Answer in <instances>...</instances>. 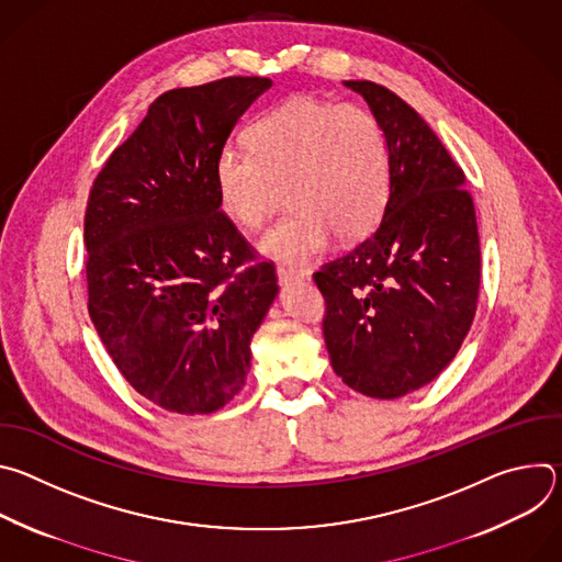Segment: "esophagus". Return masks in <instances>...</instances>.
Wrapping results in <instances>:
<instances>
[{
  "mask_svg": "<svg viewBox=\"0 0 562 562\" xmlns=\"http://www.w3.org/2000/svg\"><path fill=\"white\" fill-rule=\"evenodd\" d=\"M278 280H280V284H289V282H297V280H308V271L278 267Z\"/></svg>",
  "mask_w": 562,
  "mask_h": 562,
  "instance_id": "obj_1",
  "label": "esophagus"
}]
</instances>
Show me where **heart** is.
I'll return each instance as SVG.
<instances>
[{
    "label": "heart",
    "mask_w": 562,
    "mask_h": 562,
    "mask_svg": "<svg viewBox=\"0 0 562 562\" xmlns=\"http://www.w3.org/2000/svg\"><path fill=\"white\" fill-rule=\"evenodd\" d=\"M249 153L224 148L215 187L224 213L260 228L286 187L293 211L265 237L262 251L304 265L334 233L351 243L373 231L389 202V148L378 120L362 106L297 95L247 128Z\"/></svg>",
    "instance_id": "heart-1"
}]
</instances>
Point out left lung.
<instances>
[{
	"label": "left lung",
	"instance_id": "left-lung-1",
	"mask_svg": "<svg viewBox=\"0 0 562 562\" xmlns=\"http://www.w3.org/2000/svg\"><path fill=\"white\" fill-rule=\"evenodd\" d=\"M378 120L391 189L375 231L313 280L327 302L334 371L369 397L431 382L458 353L477 304L480 239L464 173L429 124L393 91L349 79Z\"/></svg>",
	"mask_w": 562,
	"mask_h": 562
}]
</instances>
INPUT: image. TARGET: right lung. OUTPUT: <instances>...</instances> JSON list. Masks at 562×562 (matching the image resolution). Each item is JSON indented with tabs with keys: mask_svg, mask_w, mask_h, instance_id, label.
<instances>
[{
	"mask_svg": "<svg viewBox=\"0 0 562 562\" xmlns=\"http://www.w3.org/2000/svg\"><path fill=\"white\" fill-rule=\"evenodd\" d=\"M269 77L159 95L98 173L85 215L93 325L126 382L173 414H213L245 386L278 295L271 260L235 228L215 159Z\"/></svg>",
	"mask_w": 562,
	"mask_h": 562,
	"instance_id": "1",
	"label": "right lung"
}]
</instances>
